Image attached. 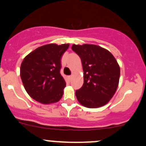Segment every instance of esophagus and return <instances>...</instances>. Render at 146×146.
Masks as SVG:
<instances>
[{
  "label": "esophagus",
  "instance_id": "34e87169",
  "mask_svg": "<svg viewBox=\"0 0 146 146\" xmlns=\"http://www.w3.org/2000/svg\"><path fill=\"white\" fill-rule=\"evenodd\" d=\"M68 79H69V80H71V79H72V76H68Z\"/></svg>",
  "mask_w": 146,
  "mask_h": 146
}]
</instances>
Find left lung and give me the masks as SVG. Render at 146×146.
Returning <instances> with one entry per match:
<instances>
[{"label": "left lung", "mask_w": 146, "mask_h": 146, "mask_svg": "<svg viewBox=\"0 0 146 146\" xmlns=\"http://www.w3.org/2000/svg\"><path fill=\"white\" fill-rule=\"evenodd\" d=\"M72 49L82 60L84 84L76 91L78 101L88 108L105 106L117 88L120 68L106 49L93 44H73Z\"/></svg>", "instance_id": "left-lung-1"}]
</instances>
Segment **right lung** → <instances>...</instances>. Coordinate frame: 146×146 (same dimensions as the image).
Returning a JSON list of instances; mask_svg holds the SVG:
<instances>
[{
    "label": "right lung",
    "mask_w": 146,
    "mask_h": 146,
    "mask_svg": "<svg viewBox=\"0 0 146 146\" xmlns=\"http://www.w3.org/2000/svg\"><path fill=\"white\" fill-rule=\"evenodd\" d=\"M69 44L40 46L22 61L20 76L27 94L36 101L50 104L62 97L66 83L60 74L61 58Z\"/></svg>",
    "instance_id": "add662e5"
}]
</instances>
